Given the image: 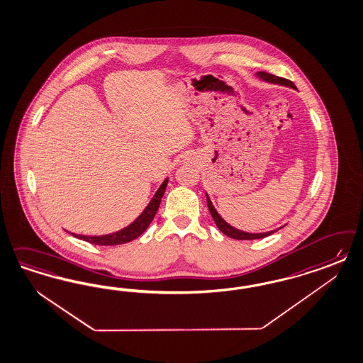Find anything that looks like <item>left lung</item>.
I'll return each mask as SVG.
<instances>
[{
  "label": "left lung",
  "instance_id": "8db88e82",
  "mask_svg": "<svg viewBox=\"0 0 363 363\" xmlns=\"http://www.w3.org/2000/svg\"><path fill=\"white\" fill-rule=\"evenodd\" d=\"M257 76H259L260 79H263L264 82L281 84V85H287V86L295 88V84H294L293 82H290V80H287V79H283V77H279V76H274V74L267 73V72H259ZM207 204H208V210H210L211 216H212L215 224L218 225V228L222 231L223 234L227 235V236H230V238H233V239H238V240H254V239L266 238V236H269V235L275 233V231H269V233H263V234H248V233L239 231V230H236V228L231 227L230 224H227V223L223 220L222 218H220V215L213 208V206H212V203H211L208 196H207Z\"/></svg>",
  "mask_w": 363,
  "mask_h": 363
}]
</instances>
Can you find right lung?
I'll return each mask as SVG.
<instances>
[{
    "instance_id": "obj_1",
    "label": "right lung",
    "mask_w": 363,
    "mask_h": 363,
    "mask_svg": "<svg viewBox=\"0 0 363 363\" xmlns=\"http://www.w3.org/2000/svg\"><path fill=\"white\" fill-rule=\"evenodd\" d=\"M167 183H168V179H165L163 182V184L159 187V189L156 191L155 196L152 200L150 201V204L144 208V211L141 212L140 216L135 220L133 223H130L128 227L117 231L115 234L103 235V236H85V235H73L82 240H85L88 243H92V245H97V246H117V245H124V243H128L130 240L139 238L147 228L148 225L151 224V222L156 215V212L159 210V206H160V201L163 198L164 191L167 188Z\"/></svg>"
}]
</instances>
